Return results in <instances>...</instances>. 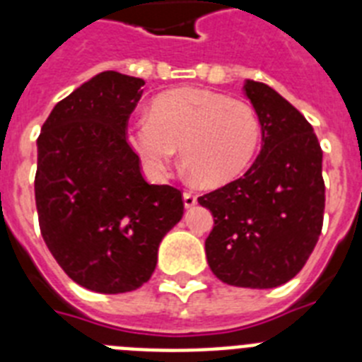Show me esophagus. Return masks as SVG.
Instances as JSON below:
<instances>
[{"label": "esophagus", "mask_w": 362, "mask_h": 362, "mask_svg": "<svg viewBox=\"0 0 362 362\" xmlns=\"http://www.w3.org/2000/svg\"><path fill=\"white\" fill-rule=\"evenodd\" d=\"M183 203L187 209H192V206L197 203V196L196 194H192V192H183Z\"/></svg>", "instance_id": "1"}]
</instances>
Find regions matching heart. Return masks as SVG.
<instances>
[{
  "mask_svg": "<svg viewBox=\"0 0 362 362\" xmlns=\"http://www.w3.org/2000/svg\"><path fill=\"white\" fill-rule=\"evenodd\" d=\"M127 139L153 179L168 174L181 148L196 183L216 188L248 168L261 143V123L245 101L187 86L153 99L150 116L129 124Z\"/></svg>",
  "mask_w": 362,
  "mask_h": 362,
  "instance_id": "heart-1",
  "label": "heart"
}]
</instances>
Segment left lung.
I'll return each instance as SVG.
<instances>
[{
  "label": "left lung",
  "instance_id": "left-lung-1",
  "mask_svg": "<svg viewBox=\"0 0 362 362\" xmlns=\"http://www.w3.org/2000/svg\"><path fill=\"white\" fill-rule=\"evenodd\" d=\"M243 88L263 145L241 177L197 199L214 216L204 250L223 283L276 288L299 274L321 235L322 150L312 124L272 86L246 79Z\"/></svg>",
  "mask_w": 362,
  "mask_h": 362
}]
</instances>
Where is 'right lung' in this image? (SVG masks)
Instances as JSON below:
<instances>
[{
  "mask_svg": "<svg viewBox=\"0 0 362 362\" xmlns=\"http://www.w3.org/2000/svg\"><path fill=\"white\" fill-rule=\"evenodd\" d=\"M143 85L105 70L62 99L37 137L41 235L66 276L92 292L143 286L159 243L183 217L181 192L146 183L127 143Z\"/></svg>",
  "mask_w": 362,
  "mask_h": 362,
  "instance_id": "right-lung-1",
  "label": "right lung"
}]
</instances>
